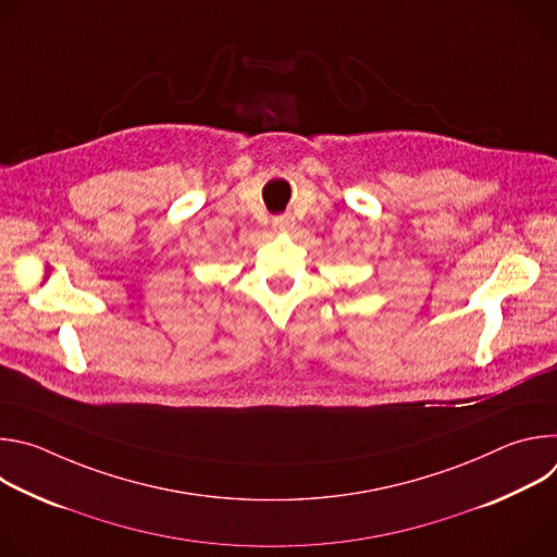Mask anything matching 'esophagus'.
<instances>
[{"label":"esophagus","mask_w":557,"mask_h":557,"mask_svg":"<svg viewBox=\"0 0 557 557\" xmlns=\"http://www.w3.org/2000/svg\"><path fill=\"white\" fill-rule=\"evenodd\" d=\"M293 218L290 215H277L275 220H273V228L275 231H288V228H293Z\"/></svg>","instance_id":"34e87169"}]
</instances>
